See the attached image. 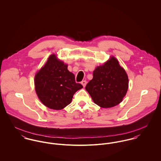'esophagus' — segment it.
<instances>
[{"instance_id":"1","label":"esophagus","mask_w":161,"mask_h":161,"mask_svg":"<svg viewBox=\"0 0 161 161\" xmlns=\"http://www.w3.org/2000/svg\"><path fill=\"white\" fill-rule=\"evenodd\" d=\"M81 84H82V85L84 87H85V86H86V84H87V82H86V80H82V81L81 82Z\"/></svg>"}]
</instances>
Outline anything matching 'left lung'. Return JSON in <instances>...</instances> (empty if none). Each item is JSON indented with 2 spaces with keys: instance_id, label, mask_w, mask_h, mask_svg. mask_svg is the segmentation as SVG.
<instances>
[{
  "instance_id": "1",
  "label": "left lung",
  "mask_w": 161,
  "mask_h": 161,
  "mask_svg": "<svg viewBox=\"0 0 161 161\" xmlns=\"http://www.w3.org/2000/svg\"><path fill=\"white\" fill-rule=\"evenodd\" d=\"M128 88V75L114 57L95 69L93 79L86 86L94 103L102 108H110L119 104Z\"/></svg>"
}]
</instances>
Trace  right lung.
Instances as JSON below:
<instances>
[{"label": "right lung", "mask_w": 161, "mask_h": 161, "mask_svg": "<svg viewBox=\"0 0 161 161\" xmlns=\"http://www.w3.org/2000/svg\"><path fill=\"white\" fill-rule=\"evenodd\" d=\"M36 94L47 107L61 110L71 102L74 94L83 86L76 83L75 76L68 70V65L51 55L45 65L35 75Z\"/></svg>", "instance_id": "add662e5"}]
</instances>
